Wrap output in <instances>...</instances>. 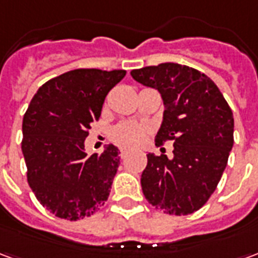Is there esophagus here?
Instances as JSON below:
<instances>
[{"instance_id": "esophagus-1", "label": "esophagus", "mask_w": 258, "mask_h": 258, "mask_svg": "<svg viewBox=\"0 0 258 258\" xmlns=\"http://www.w3.org/2000/svg\"><path fill=\"white\" fill-rule=\"evenodd\" d=\"M130 149H127V148H120V156L121 157H125L127 155H128Z\"/></svg>"}]
</instances>
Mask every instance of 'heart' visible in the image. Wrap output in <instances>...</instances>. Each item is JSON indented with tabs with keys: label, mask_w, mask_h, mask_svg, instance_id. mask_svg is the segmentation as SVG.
I'll list each match as a JSON object with an SVG mask.
<instances>
[{
	"label": "heart",
	"mask_w": 258,
	"mask_h": 258,
	"mask_svg": "<svg viewBox=\"0 0 258 258\" xmlns=\"http://www.w3.org/2000/svg\"><path fill=\"white\" fill-rule=\"evenodd\" d=\"M144 137H145V128L135 123L118 124L112 133V138L114 142H117L118 145L121 146H128V148L140 145Z\"/></svg>",
	"instance_id": "b5f03b06"
}]
</instances>
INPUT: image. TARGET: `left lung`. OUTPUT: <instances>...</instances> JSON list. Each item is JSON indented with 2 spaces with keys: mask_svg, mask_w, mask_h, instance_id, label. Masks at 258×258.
I'll list each match as a JSON object with an SVG mask.
<instances>
[{
  "mask_svg": "<svg viewBox=\"0 0 258 258\" xmlns=\"http://www.w3.org/2000/svg\"><path fill=\"white\" fill-rule=\"evenodd\" d=\"M135 81L159 91L164 112L156 142L170 140L174 156L148 153L141 175L146 200L167 214L199 210L216 190L233 146V114L205 73L178 63L131 72Z\"/></svg>",
  "mask_w": 258,
  "mask_h": 258,
  "instance_id": "left-lung-1",
  "label": "left lung"
}]
</instances>
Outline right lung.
<instances>
[{
    "mask_svg": "<svg viewBox=\"0 0 258 258\" xmlns=\"http://www.w3.org/2000/svg\"><path fill=\"white\" fill-rule=\"evenodd\" d=\"M125 73L70 70L42 84L31 99L22 125L27 181L38 202L59 218L88 217L107 200L120 164L117 146L87 156L84 142L107 92Z\"/></svg>",
    "mask_w": 258,
    "mask_h": 258,
    "instance_id": "1",
    "label": "right lung"
}]
</instances>
